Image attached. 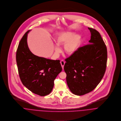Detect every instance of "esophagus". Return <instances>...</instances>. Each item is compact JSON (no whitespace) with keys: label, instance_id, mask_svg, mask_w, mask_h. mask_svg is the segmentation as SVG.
Returning a JSON list of instances; mask_svg holds the SVG:
<instances>
[{"label":"esophagus","instance_id":"34e87169","mask_svg":"<svg viewBox=\"0 0 121 121\" xmlns=\"http://www.w3.org/2000/svg\"><path fill=\"white\" fill-rule=\"evenodd\" d=\"M65 64V61L64 60H61L60 61V64H61V67H62L63 70L64 66Z\"/></svg>","mask_w":121,"mask_h":121}]
</instances>
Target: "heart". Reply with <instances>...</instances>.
Wrapping results in <instances>:
<instances>
[{"mask_svg":"<svg viewBox=\"0 0 121 121\" xmlns=\"http://www.w3.org/2000/svg\"><path fill=\"white\" fill-rule=\"evenodd\" d=\"M81 41V36L73 32H62L58 34L56 39V45L55 47L56 53L60 51L59 47L64 45L63 51L68 55L74 54L78 49Z\"/></svg>","mask_w":121,"mask_h":121,"instance_id":"heart-1","label":"heart"}]
</instances>
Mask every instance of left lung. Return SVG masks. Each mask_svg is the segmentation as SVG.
<instances>
[{
	"mask_svg": "<svg viewBox=\"0 0 121 121\" xmlns=\"http://www.w3.org/2000/svg\"><path fill=\"white\" fill-rule=\"evenodd\" d=\"M90 44L78 49L65 60L64 69L68 87L75 95H82L93 91L105 73L107 49L100 34L88 28Z\"/></svg>",
	"mask_w": 121,
	"mask_h": 121,
	"instance_id": "8db88e82",
	"label": "left lung"
}]
</instances>
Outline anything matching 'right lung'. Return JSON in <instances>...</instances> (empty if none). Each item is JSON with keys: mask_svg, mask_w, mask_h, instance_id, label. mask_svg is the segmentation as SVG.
Segmentation results:
<instances>
[{"mask_svg": "<svg viewBox=\"0 0 121 121\" xmlns=\"http://www.w3.org/2000/svg\"><path fill=\"white\" fill-rule=\"evenodd\" d=\"M26 32L21 39L16 51V62L23 84L33 93L40 96L49 94L54 80L62 71L60 60L39 57L30 50Z\"/></svg>", "mask_w": 121, "mask_h": 121, "instance_id": "right-lung-1", "label": "right lung"}]
</instances>
